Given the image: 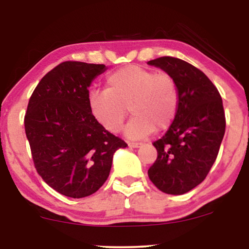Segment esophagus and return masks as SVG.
I'll return each instance as SVG.
<instances>
[{
    "label": "esophagus",
    "mask_w": 249,
    "mask_h": 249,
    "mask_svg": "<svg viewBox=\"0 0 249 249\" xmlns=\"http://www.w3.org/2000/svg\"><path fill=\"white\" fill-rule=\"evenodd\" d=\"M129 147H132V148H137V147H141L142 146V142H128Z\"/></svg>",
    "instance_id": "obj_1"
}]
</instances>
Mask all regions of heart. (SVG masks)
Returning <instances> with one entry per match:
<instances>
[{"instance_id":"obj_1","label":"heart","mask_w":249,"mask_h":249,"mask_svg":"<svg viewBox=\"0 0 249 249\" xmlns=\"http://www.w3.org/2000/svg\"><path fill=\"white\" fill-rule=\"evenodd\" d=\"M180 93L175 78L168 73L139 66H127L113 71L105 81V89L90 94L91 114L102 127L119 132L128 115L134 117L125 134L132 139L147 137L165 130L175 121L179 110Z\"/></svg>"}]
</instances>
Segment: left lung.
I'll list each match as a JSON object with an SVG mask.
<instances>
[{
  "instance_id": "8db88e82",
  "label": "left lung",
  "mask_w": 249,
  "mask_h": 249,
  "mask_svg": "<svg viewBox=\"0 0 249 249\" xmlns=\"http://www.w3.org/2000/svg\"><path fill=\"white\" fill-rule=\"evenodd\" d=\"M147 63L175 78L180 93L175 121L153 142L158 158L148 177L161 192L182 195L206 178L219 154L226 132L222 98L206 74L186 61L161 56Z\"/></svg>"
}]
</instances>
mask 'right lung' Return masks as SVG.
<instances>
[{
	"instance_id": "add662e5",
	"label": "right lung",
	"mask_w": 249,
	"mask_h": 249,
	"mask_svg": "<svg viewBox=\"0 0 249 249\" xmlns=\"http://www.w3.org/2000/svg\"><path fill=\"white\" fill-rule=\"evenodd\" d=\"M104 64L66 61L42 78L29 98L25 131L34 165L47 185L72 198L107 181L112 159L127 142L98 124L88 100Z\"/></svg>"
}]
</instances>
